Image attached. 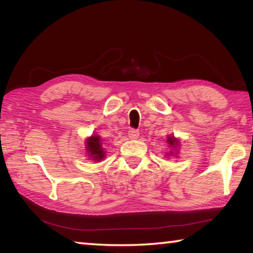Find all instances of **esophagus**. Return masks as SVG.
<instances>
[{
	"label": "esophagus",
	"instance_id": "1",
	"mask_svg": "<svg viewBox=\"0 0 253 253\" xmlns=\"http://www.w3.org/2000/svg\"><path fill=\"white\" fill-rule=\"evenodd\" d=\"M128 136H129V138H131V139H136L137 137L139 136V130L131 128V129L128 131Z\"/></svg>",
	"mask_w": 253,
	"mask_h": 253
}]
</instances>
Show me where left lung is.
Segmentation results:
<instances>
[{
    "label": "left lung",
    "instance_id": "8db88e82",
    "mask_svg": "<svg viewBox=\"0 0 253 253\" xmlns=\"http://www.w3.org/2000/svg\"><path fill=\"white\" fill-rule=\"evenodd\" d=\"M168 142H169L170 146H173V145H176V140H175L174 137H170V138H169Z\"/></svg>",
    "mask_w": 253,
    "mask_h": 253
}]
</instances>
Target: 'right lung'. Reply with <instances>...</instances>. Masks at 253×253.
<instances>
[{
	"label": "right lung",
	"mask_w": 253,
	"mask_h": 253,
	"mask_svg": "<svg viewBox=\"0 0 253 253\" xmlns=\"http://www.w3.org/2000/svg\"><path fill=\"white\" fill-rule=\"evenodd\" d=\"M87 151L95 161H100L105 157L104 148L101 147L100 138L98 136H91L87 139Z\"/></svg>",
	"instance_id": "right-lung-1"
}]
</instances>
